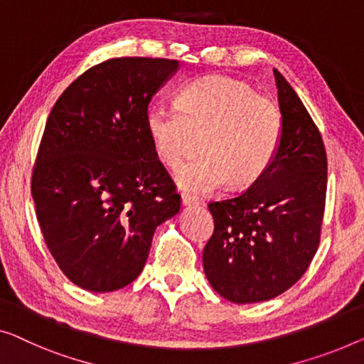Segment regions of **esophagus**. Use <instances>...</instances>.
Segmentation results:
<instances>
[{
    "label": "esophagus",
    "mask_w": 364,
    "mask_h": 364,
    "mask_svg": "<svg viewBox=\"0 0 364 364\" xmlns=\"http://www.w3.org/2000/svg\"><path fill=\"white\" fill-rule=\"evenodd\" d=\"M181 200L184 205H199L200 204V199L193 196V194H189V193H181Z\"/></svg>",
    "instance_id": "34e87169"
}]
</instances>
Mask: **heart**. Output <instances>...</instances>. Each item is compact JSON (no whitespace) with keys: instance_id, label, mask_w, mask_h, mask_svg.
<instances>
[{"instance_id":"heart-1","label":"heart","mask_w":364,"mask_h":364,"mask_svg":"<svg viewBox=\"0 0 364 364\" xmlns=\"http://www.w3.org/2000/svg\"><path fill=\"white\" fill-rule=\"evenodd\" d=\"M151 147L175 168L200 139L204 155L176 171L188 191L213 193L232 183L247 188L264 175L283 142L279 102L242 80L210 75L184 85L176 106L155 102L145 114Z\"/></svg>"}]
</instances>
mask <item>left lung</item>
I'll return each mask as SVG.
<instances>
[{
    "label": "left lung",
    "instance_id": "left-lung-1",
    "mask_svg": "<svg viewBox=\"0 0 364 364\" xmlns=\"http://www.w3.org/2000/svg\"><path fill=\"white\" fill-rule=\"evenodd\" d=\"M283 142L264 175L238 196L210 200L204 273L227 301H269L306 273L321 243L327 151L311 114L278 70Z\"/></svg>",
    "mask_w": 364,
    "mask_h": 364
}]
</instances>
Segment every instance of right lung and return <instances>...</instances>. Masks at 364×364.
<instances>
[{
    "label": "right lung",
    "instance_id": "add662e5",
    "mask_svg": "<svg viewBox=\"0 0 364 364\" xmlns=\"http://www.w3.org/2000/svg\"><path fill=\"white\" fill-rule=\"evenodd\" d=\"M176 68L170 58H109L81 73L48 114L31 193L47 248L86 291L132 283L155 229L180 210L145 127L151 96Z\"/></svg>",
    "mask_w": 364,
    "mask_h": 364
}]
</instances>
